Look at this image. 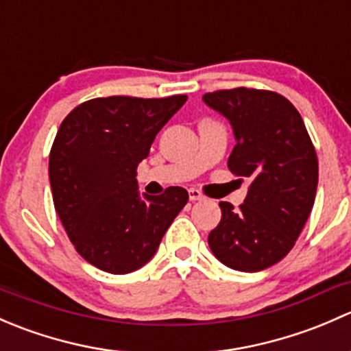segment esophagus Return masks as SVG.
I'll return each mask as SVG.
<instances>
[{"mask_svg":"<svg viewBox=\"0 0 351 351\" xmlns=\"http://www.w3.org/2000/svg\"><path fill=\"white\" fill-rule=\"evenodd\" d=\"M189 197H190V200L192 202H200V200H204V195H202V192H198L197 189H190L189 190Z\"/></svg>","mask_w":351,"mask_h":351,"instance_id":"esophagus-1","label":"esophagus"}]
</instances>
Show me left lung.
<instances>
[{
    "instance_id": "8db88e82",
    "label": "left lung",
    "mask_w": 351,
    "mask_h": 351,
    "mask_svg": "<svg viewBox=\"0 0 351 351\" xmlns=\"http://www.w3.org/2000/svg\"><path fill=\"white\" fill-rule=\"evenodd\" d=\"M202 100L229 120L236 146L228 166L251 182L239 210L219 204L222 219L208 246L232 270H265L292 250L313 210L316 151L300 113L282 95L234 88Z\"/></svg>"
}]
</instances>
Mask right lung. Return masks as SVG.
<instances>
[{
    "label": "right lung",
    "mask_w": 351,
    "mask_h": 351,
    "mask_svg": "<svg viewBox=\"0 0 351 351\" xmlns=\"http://www.w3.org/2000/svg\"><path fill=\"white\" fill-rule=\"evenodd\" d=\"M185 101L93 98L62 120L49 156L52 198L71 243L93 267L115 275L144 267L189 202L182 186L141 195L136 180L156 134Z\"/></svg>",
    "instance_id": "right-lung-1"
}]
</instances>
